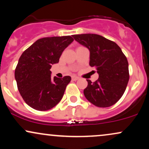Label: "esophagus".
Listing matches in <instances>:
<instances>
[{"label": "esophagus", "mask_w": 149, "mask_h": 149, "mask_svg": "<svg viewBox=\"0 0 149 149\" xmlns=\"http://www.w3.org/2000/svg\"><path fill=\"white\" fill-rule=\"evenodd\" d=\"M71 79H72L73 81H76V80H78L79 79V78L77 76H72V78H71Z\"/></svg>", "instance_id": "esophagus-1"}]
</instances>
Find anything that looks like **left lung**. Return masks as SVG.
Instances as JSON below:
<instances>
[{"label":"left lung","instance_id":"left-lung-1","mask_svg":"<svg viewBox=\"0 0 149 149\" xmlns=\"http://www.w3.org/2000/svg\"><path fill=\"white\" fill-rule=\"evenodd\" d=\"M73 37L89 49L90 66L99 73L98 80L94 83L87 80L85 97L96 107H111L123 95L129 81L127 57L115 42L102 36L85 33Z\"/></svg>","mask_w":149,"mask_h":149}]
</instances>
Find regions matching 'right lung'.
Masks as SVG:
<instances>
[{"label":"right lung","instance_id":"obj_1","mask_svg":"<svg viewBox=\"0 0 149 149\" xmlns=\"http://www.w3.org/2000/svg\"><path fill=\"white\" fill-rule=\"evenodd\" d=\"M73 41L70 36L42 38L22 54L15 77L19 92L29 107L37 111H47L62 99L71 78H51L50 69L59 62L63 51Z\"/></svg>","mask_w":149,"mask_h":149}]
</instances>
